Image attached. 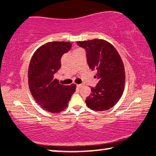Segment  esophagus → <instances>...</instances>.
I'll list each match as a JSON object with an SVG mask.
<instances>
[{
    "label": "esophagus",
    "mask_w": 156,
    "mask_h": 156,
    "mask_svg": "<svg viewBox=\"0 0 156 156\" xmlns=\"http://www.w3.org/2000/svg\"><path fill=\"white\" fill-rule=\"evenodd\" d=\"M76 87H77L78 89H80L81 87H82V84H77V85H76Z\"/></svg>",
    "instance_id": "obj_1"
}]
</instances>
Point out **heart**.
<instances>
[{
  "label": "heart",
  "instance_id": "obj_1",
  "mask_svg": "<svg viewBox=\"0 0 156 156\" xmlns=\"http://www.w3.org/2000/svg\"><path fill=\"white\" fill-rule=\"evenodd\" d=\"M80 49H77V50H80Z\"/></svg>",
  "mask_w": 156,
  "mask_h": 156
}]
</instances>
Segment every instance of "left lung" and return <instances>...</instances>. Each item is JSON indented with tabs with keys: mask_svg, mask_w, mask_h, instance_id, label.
<instances>
[{
	"mask_svg": "<svg viewBox=\"0 0 156 156\" xmlns=\"http://www.w3.org/2000/svg\"><path fill=\"white\" fill-rule=\"evenodd\" d=\"M85 49L91 70H96L98 83L91 87L85 102L89 108L102 112L113 107L120 99L125 84V72L122 58L112 44L102 39L78 41Z\"/></svg>",
	"mask_w": 156,
	"mask_h": 156,
	"instance_id": "1",
	"label": "left lung"
}]
</instances>
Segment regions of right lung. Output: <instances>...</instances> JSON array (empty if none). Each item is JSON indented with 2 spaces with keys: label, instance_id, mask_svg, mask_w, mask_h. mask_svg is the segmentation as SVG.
I'll return each mask as SVG.
<instances>
[{
  "label": "right lung",
  "instance_id": "1",
  "mask_svg": "<svg viewBox=\"0 0 156 156\" xmlns=\"http://www.w3.org/2000/svg\"><path fill=\"white\" fill-rule=\"evenodd\" d=\"M72 45L70 42H49L37 49L31 57L28 69L29 88L37 104L47 112H62L76 91L75 84L65 86L54 77L61 67L62 56Z\"/></svg>",
  "mask_w": 156,
  "mask_h": 156
}]
</instances>
